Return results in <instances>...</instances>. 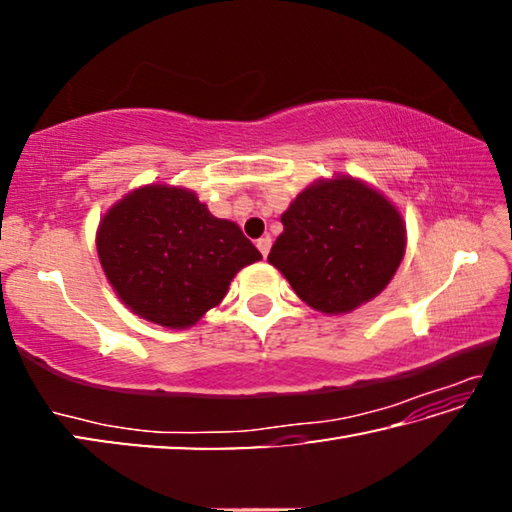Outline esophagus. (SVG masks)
<instances>
[{"instance_id": "obj_1", "label": "esophagus", "mask_w": 512, "mask_h": 512, "mask_svg": "<svg viewBox=\"0 0 512 512\" xmlns=\"http://www.w3.org/2000/svg\"><path fill=\"white\" fill-rule=\"evenodd\" d=\"M271 237H262V239H257V248H259V253H262V257H266L268 255V250H271Z\"/></svg>"}]
</instances>
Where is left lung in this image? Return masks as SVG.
I'll list each match as a JSON object with an SVG mask.
<instances>
[{
    "label": "left lung",
    "mask_w": 512,
    "mask_h": 512,
    "mask_svg": "<svg viewBox=\"0 0 512 512\" xmlns=\"http://www.w3.org/2000/svg\"><path fill=\"white\" fill-rule=\"evenodd\" d=\"M282 225L268 262L323 314H345L375 298L404 257L400 212L352 178L305 189L282 214Z\"/></svg>",
    "instance_id": "left-lung-1"
}]
</instances>
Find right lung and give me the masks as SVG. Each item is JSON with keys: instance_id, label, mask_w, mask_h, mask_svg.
<instances>
[{"instance_id": "right-lung-1", "label": "right lung", "mask_w": 512, "mask_h": 512, "mask_svg": "<svg viewBox=\"0 0 512 512\" xmlns=\"http://www.w3.org/2000/svg\"><path fill=\"white\" fill-rule=\"evenodd\" d=\"M103 271L137 316L189 327L219 305L239 268L262 259L237 223L216 219L196 194L149 185L103 216Z\"/></svg>"}]
</instances>
